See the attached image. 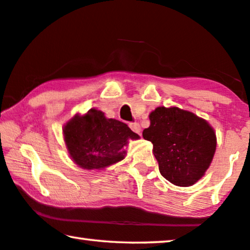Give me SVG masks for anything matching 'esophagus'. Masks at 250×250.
Listing matches in <instances>:
<instances>
[{
	"mask_svg": "<svg viewBox=\"0 0 250 250\" xmlns=\"http://www.w3.org/2000/svg\"><path fill=\"white\" fill-rule=\"evenodd\" d=\"M129 128H131L133 132L138 133V134H140V132H141V127H140L139 123H131V124H129Z\"/></svg>",
	"mask_w": 250,
	"mask_h": 250,
	"instance_id": "obj_1",
	"label": "esophagus"
}]
</instances>
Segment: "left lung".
<instances>
[{"label":"left lung","mask_w":250,"mask_h":250,"mask_svg":"<svg viewBox=\"0 0 250 250\" xmlns=\"http://www.w3.org/2000/svg\"><path fill=\"white\" fill-rule=\"evenodd\" d=\"M149 118L150 126L142 135L152 142L160 174L175 186H192L213 160L214 129L205 119L177 107H158Z\"/></svg>","instance_id":"1"}]
</instances>
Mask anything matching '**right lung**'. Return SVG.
Segmentation results:
<instances>
[{"mask_svg":"<svg viewBox=\"0 0 250 250\" xmlns=\"http://www.w3.org/2000/svg\"><path fill=\"white\" fill-rule=\"evenodd\" d=\"M63 135L70 157L85 169H101L121 162L128 139H139L124 123L105 118L97 109L75 116L64 125Z\"/></svg>","mask_w":250,"mask_h":250,"instance_id":"obj_1","label":"right lung"}]
</instances>
